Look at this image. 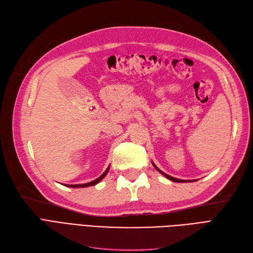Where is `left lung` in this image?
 Here are the masks:
<instances>
[{"instance_id":"8db88e82","label":"left lung","mask_w":253,"mask_h":253,"mask_svg":"<svg viewBox=\"0 0 253 253\" xmlns=\"http://www.w3.org/2000/svg\"><path fill=\"white\" fill-rule=\"evenodd\" d=\"M152 165L153 166H154V168H155V169L158 171V172H160V173H162L164 176H165V177L166 178H168V179H170L171 181H175V182H191V181H195V180H183V179H178V178H175V177H172V176H170V175H168V174H166L165 172H163L162 170H159L158 169V168L155 166V164L154 163H152Z\"/></svg>"}]
</instances>
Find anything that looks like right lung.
Wrapping results in <instances>:
<instances>
[{"mask_svg":"<svg viewBox=\"0 0 253 253\" xmlns=\"http://www.w3.org/2000/svg\"><path fill=\"white\" fill-rule=\"evenodd\" d=\"M109 169H110V167H108V169H106V170L104 171V173H103L101 176H99V177H98L97 179H95V180H93V181H90V182L82 183V185H65V186H66V187H71V188H86V187H90V186H95L96 183H98L99 181H101V180L105 177V175L108 174V172H109Z\"/></svg>","mask_w":253,"mask_h":253,"instance_id":"obj_1","label":"right lung"}]
</instances>
